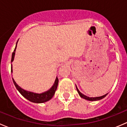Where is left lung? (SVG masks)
Returning <instances> with one entry per match:
<instances>
[{"label":"left lung","mask_w":127,"mask_h":127,"mask_svg":"<svg viewBox=\"0 0 127 127\" xmlns=\"http://www.w3.org/2000/svg\"><path fill=\"white\" fill-rule=\"evenodd\" d=\"M75 87H76L77 90V92H78V93H79V95H80V96L81 97V98H84V99H86V100H88V101H94L100 100V99H103V98H104L105 96H106V95H107V93H106V95H103V96H98V97H88V96H86V95H85L82 94V93L81 92H80V91L79 90L78 88L77 87L76 85H75Z\"/></svg>","instance_id":"1"}]
</instances>
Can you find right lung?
Returning a JSON list of instances; mask_svg holds the SVG:
<instances>
[{"instance_id":"1","label":"right lung","mask_w":127,"mask_h":127,"mask_svg":"<svg viewBox=\"0 0 127 127\" xmlns=\"http://www.w3.org/2000/svg\"><path fill=\"white\" fill-rule=\"evenodd\" d=\"M18 40L17 41L16 43V47H15V50H14L13 52L12 53V56H11V63H12L14 60V58H15V52H16V47H17V43ZM12 64H11V72H13V69H12ZM13 79V84L15 85V86L16 87V89L18 90V92L21 93V95L23 96H24V98H26L28 100L30 101L31 102H32V103H43L45 102H47L48 101H49L50 99H52L53 98V96H54L55 92L57 89L58 87V79L56 77L55 80V82L53 84V86L50 88L48 90L46 91V92H43L42 93H34V92H29V91L25 90L23 89L22 88L20 87L16 83V82Z\"/></svg>"}]
</instances>
